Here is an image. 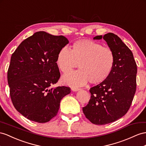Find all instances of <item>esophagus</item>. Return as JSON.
Here are the masks:
<instances>
[{
	"mask_svg": "<svg viewBox=\"0 0 146 146\" xmlns=\"http://www.w3.org/2000/svg\"><path fill=\"white\" fill-rule=\"evenodd\" d=\"M72 90L73 91H75V92H76V91L81 90V89H80V88H78L74 87V88H72Z\"/></svg>",
	"mask_w": 146,
	"mask_h": 146,
	"instance_id": "1",
	"label": "esophagus"
}]
</instances>
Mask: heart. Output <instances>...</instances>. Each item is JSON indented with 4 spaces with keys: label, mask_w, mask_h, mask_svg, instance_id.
I'll list each match as a JSON object with an SVG mask.
<instances>
[{
    "label": "heart",
    "mask_w": 146,
    "mask_h": 146,
    "mask_svg": "<svg viewBox=\"0 0 146 146\" xmlns=\"http://www.w3.org/2000/svg\"><path fill=\"white\" fill-rule=\"evenodd\" d=\"M78 63L80 69L63 76V83L72 86H81L88 81L99 84L110 75L115 66V56L110 48L90 40H77L71 50L63 47L58 50L56 64L63 73L70 72Z\"/></svg>",
    "instance_id": "obj_1"
}]
</instances>
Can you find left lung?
I'll list each match as a JSON object with an SVG mask.
<instances>
[{
    "mask_svg": "<svg viewBox=\"0 0 146 146\" xmlns=\"http://www.w3.org/2000/svg\"><path fill=\"white\" fill-rule=\"evenodd\" d=\"M97 36L94 39H101ZM113 51L115 64L107 80L90 89L91 99L83 108V113L93 124L113 122L129 109L136 89L137 65L131 50L119 37L109 33L103 36Z\"/></svg>",
    "mask_w": 146,
    "mask_h": 146,
    "instance_id": "1",
    "label": "left lung"
}]
</instances>
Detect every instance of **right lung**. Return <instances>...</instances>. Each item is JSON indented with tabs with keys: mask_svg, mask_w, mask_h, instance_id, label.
<instances>
[{
	"mask_svg": "<svg viewBox=\"0 0 146 146\" xmlns=\"http://www.w3.org/2000/svg\"><path fill=\"white\" fill-rule=\"evenodd\" d=\"M69 41L63 36L35 33L22 42L12 55L7 72L10 95L16 110L25 117L46 123L57 115L69 87L50 88L60 77L56 58Z\"/></svg>",
	"mask_w": 146,
	"mask_h": 146,
	"instance_id": "right-lung-1",
	"label": "right lung"
}]
</instances>
